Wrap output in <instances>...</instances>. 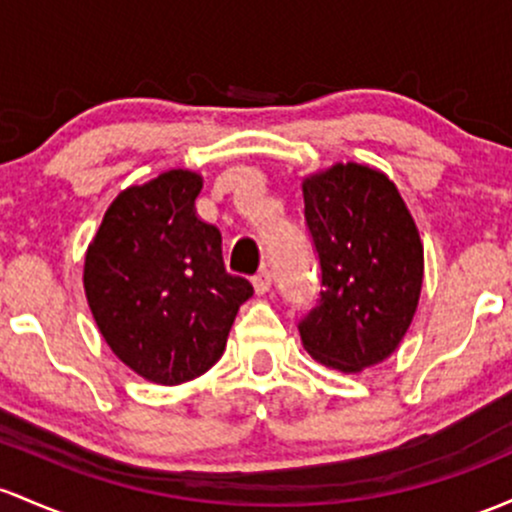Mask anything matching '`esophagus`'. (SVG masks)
<instances>
[{
    "label": "esophagus",
    "instance_id": "esophagus-1",
    "mask_svg": "<svg viewBox=\"0 0 512 512\" xmlns=\"http://www.w3.org/2000/svg\"><path fill=\"white\" fill-rule=\"evenodd\" d=\"M252 286H255L257 296H265L269 289H272V274L260 272L255 279H252Z\"/></svg>",
    "mask_w": 512,
    "mask_h": 512
}]
</instances>
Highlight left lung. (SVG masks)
I'll list each match as a JSON object with an SVG mask.
<instances>
[{
  "label": "left lung",
  "instance_id": "left-lung-1",
  "mask_svg": "<svg viewBox=\"0 0 512 512\" xmlns=\"http://www.w3.org/2000/svg\"><path fill=\"white\" fill-rule=\"evenodd\" d=\"M323 291L301 320L303 350L342 374L389 359L411 328L425 255L406 201L389 174L335 162L301 179Z\"/></svg>",
  "mask_w": 512,
  "mask_h": 512
}]
</instances>
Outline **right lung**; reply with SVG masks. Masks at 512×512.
<instances>
[{
  "mask_svg": "<svg viewBox=\"0 0 512 512\" xmlns=\"http://www.w3.org/2000/svg\"><path fill=\"white\" fill-rule=\"evenodd\" d=\"M201 187L199 172L179 167L123 189L84 252V296L101 338L162 386L209 372L252 296L223 267L221 230L196 213Z\"/></svg>",
  "mask_w": 512,
  "mask_h": 512,
  "instance_id": "right-lung-1",
  "label": "right lung"
}]
</instances>
